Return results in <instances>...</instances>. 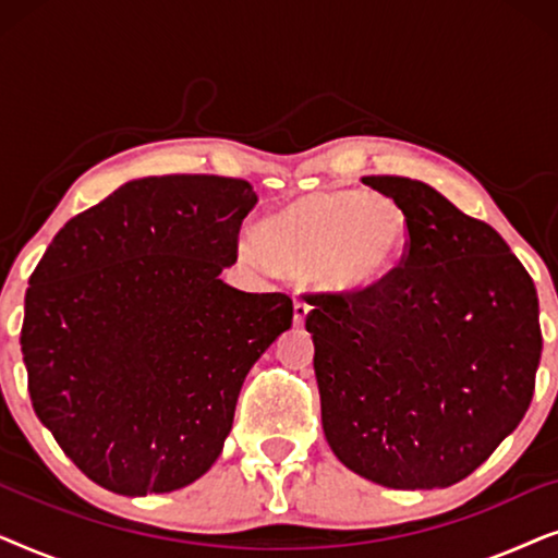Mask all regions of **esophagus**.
Masks as SVG:
<instances>
[{"instance_id": "obj_1", "label": "esophagus", "mask_w": 558, "mask_h": 558, "mask_svg": "<svg viewBox=\"0 0 558 558\" xmlns=\"http://www.w3.org/2000/svg\"><path fill=\"white\" fill-rule=\"evenodd\" d=\"M310 315V304L304 300H294V325H304V319Z\"/></svg>"}]
</instances>
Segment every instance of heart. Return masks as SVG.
Here are the masks:
<instances>
[{"label":"heart","mask_w":558,"mask_h":558,"mask_svg":"<svg viewBox=\"0 0 558 558\" xmlns=\"http://www.w3.org/2000/svg\"><path fill=\"white\" fill-rule=\"evenodd\" d=\"M409 220L391 197L365 190H323L284 205L243 241L251 258L312 274L327 292H363L399 266Z\"/></svg>","instance_id":"heart-1"}]
</instances>
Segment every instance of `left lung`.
<instances>
[{
    "mask_svg": "<svg viewBox=\"0 0 558 558\" xmlns=\"http://www.w3.org/2000/svg\"><path fill=\"white\" fill-rule=\"evenodd\" d=\"M401 205V264L363 292L307 294L325 439L365 480L434 490L521 424L541 361L536 287L500 233L426 182L371 174Z\"/></svg>",
    "mask_w": 558,
    "mask_h": 558,
    "instance_id": "obj_1",
    "label": "left lung"
}]
</instances>
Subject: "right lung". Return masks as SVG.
<instances>
[{"label": "right lung", "mask_w": 558, "mask_h": 558, "mask_svg": "<svg viewBox=\"0 0 558 558\" xmlns=\"http://www.w3.org/2000/svg\"><path fill=\"white\" fill-rule=\"evenodd\" d=\"M256 201L218 174L132 180L68 220L35 266L20 335L29 399L106 490L172 493L205 475L251 365L292 327L287 294L220 279Z\"/></svg>", "instance_id": "right-lung-1"}]
</instances>
